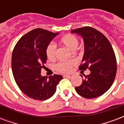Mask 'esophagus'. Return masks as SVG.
I'll use <instances>...</instances> for the list:
<instances>
[{
	"label": "esophagus",
	"mask_w": 124,
	"mask_h": 124,
	"mask_svg": "<svg viewBox=\"0 0 124 124\" xmlns=\"http://www.w3.org/2000/svg\"><path fill=\"white\" fill-rule=\"evenodd\" d=\"M72 74H66V75H65V76H64V77H66V78H71V77H72Z\"/></svg>",
	"instance_id": "obj_1"
}]
</instances>
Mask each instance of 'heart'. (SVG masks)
I'll use <instances>...</instances> for the list:
<instances>
[{"mask_svg":"<svg viewBox=\"0 0 124 124\" xmlns=\"http://www.w3.org/2000/svg\"><path fill=\"white\" fill-rule=\"evenodd\" d=\"M60 42L66 47L69 48L70 50H76L78 46V38L72 34H67L63 36L60 40ZM46 54L47 58L49 60L54 59L55 57V46L54 44L50 43L46 48ZM74 61H66V62H60L57 63L55 65V69L61 72H67L70 70V68L74 65Z\"/></svg>","mask_w":124,"mask_h":124,"instance_id":"obj_1","label":"heart"}]
</instances>
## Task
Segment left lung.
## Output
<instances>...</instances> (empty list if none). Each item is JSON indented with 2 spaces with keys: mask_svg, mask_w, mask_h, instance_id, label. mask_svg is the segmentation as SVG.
Here are the masks:
<instances>
[{
  "mask_svg": "<svg viewBox=\"0 0 124 124\" xmlns=\"http://www.w3.org/2000/svg\"><path fill=\"white\" fill-rule=\"evenodd\" d=\"M71 32L81 36L84 42L80 70H90V74L84 75L82 84L75 90L85 98L98 97L111 87L116 76L117 66L113 48L105 35L93 28H79Z\"/></svg>",
  "mask_w": 124,
  "mask_h": 124,
  "instance_id": "1",
  "label": "left lung"
}]
</instances>
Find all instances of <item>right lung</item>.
Wrapping results in <instances>:
<instances>
[{
    "mask_svg": "<svg viewBox=\"0 0 124 124\" xmlns=\"http://www.w3.org/2000/svg\"><path fill=\"white\" fill-rule=\"evenodd\" d=\"M59 32L36 29L23 35L13 50L12 69L17 85L23 93L35 100L44 101L56 92L63 76H42L41 70L47 61L46 48Z\"/></svg>",
    "mask_w": 124,
    "mask_h": 124,
    "instance_id": "add662e5",
    "label": "right lung"
}]
</instances>
